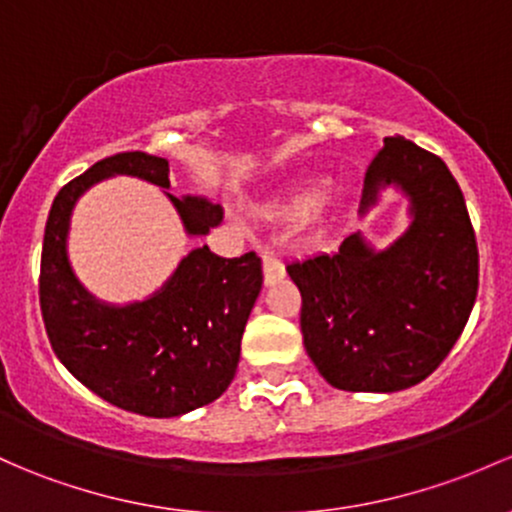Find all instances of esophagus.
Instances as JSON below:
<instances>
[{
  "label": "esophagus",
  "instance_id": "esophagus-1",
  "mask_svg": "<svg viewBox=\"0 0 512 512\" xmlns=\"http://www.w3.org/2000/svg\"><path fill=\"white\" fill-rule=\"evenodd\" d=\"M262 274H265L267 287H272V284L282 282L287 272H284L282 260H277V257L270 255V252H262Z\"/></svg>",
  "mask_w": 512,
  "mask_h": 512
}]
</instances>
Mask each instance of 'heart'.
I'll use <instances>...</instances> for the list:
<instances>
[{
    "label": "heart",
    "instance_id": "obj_1",
    "mask_svg": "<svg viewBox=\"0 0 512 512\" xmlns=\"http://www.w3.org/2000/svg\"><path fill=\"white\" fill-rule=\"evenodd\" d=\"M314 203V211H319L321 206H324V198H316L314 201V188L311 186H297L292 193L287 196V201H284V208L292 213H299V211H306V208Z\"/></svg>",
    "mask_w": 512,
    "mask_h": 512
}]
</instances>
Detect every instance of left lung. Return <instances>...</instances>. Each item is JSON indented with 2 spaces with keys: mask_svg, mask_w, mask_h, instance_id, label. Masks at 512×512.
<instances>
[{
  "mask_svg": "<svg viewBox=\"0 0 512 512\" xmlns=\"http://www.w3.org/2000/svg\"><path fill=\"white\" fill-rule=\"evenodd\" d=\"M387 186L410 201V228L385 250L363 233L336 255L287 265L301 292L304 348L328 385L397 392L439 368L478 292V247L464 193L437 154L385 137L368 166L360 213Z\"/></svg>",
  "mask_w": 512,
  "mask_h": 512,
  "instance_id": "8db88e82",
  "label": "left lung"
}]
</instances>
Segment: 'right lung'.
I'll return each instance as SVG.
<instances>
[{"instance_id":"1","label":"right lung","mask_w":512,"mask_h":512,"mask_svg":"<svg viewBox=\"0 0 512 512\" xmlns=\"http://www.w3.org/2000/svg\"><path fill=\"white\" fill-rule=\"evenodd\" d=\"M117 174L171 186L169 161L122 152L58 191L41 250L43 324L58 360L102 400L144 417H179L218 400L233 383L242 331L262 289V262L255 252L228 260L203 245L149 299L125 306L95 299L68 262V228L78 198ZM166 196L188 235H206L223 220L206 198Z\"/></svg>"}]
</instances>
